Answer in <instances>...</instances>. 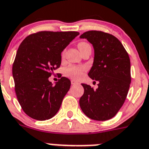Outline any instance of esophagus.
<instances>
[{
	"label": "esophagus",
	"mask_w": 149,
	"mask_h": 149,
	"mask_svg": "<svg viewBox=\"0 0 149 149\" xmlns=\"http://www.w3.org/2000/svg\"><path fill=\"white\" fill-rule=\"evenodd\" d=\"M71 83H72V85H77V84H78V82H77V81H75V80H71Z\"/></svg>",
	"instance_id": "34e87169"
}]
</instances>
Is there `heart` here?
<instances>
[{
  "label": "heart",
  "mask_w": 149,
  "mask_h": 149,
  "mask_svg": "<svg viewBox=\"0 0 149 149\" xmlns=\"http://www.w3.org/2000/svg\"><path fill=\"white\" fill-rule=\"evenodd\" d=\"M86 45H88V44L86 43V42H80L78 45L79 49L81 50L82 47H84ZM84 70L85 69L83 67L72 66V67H67L65 70V72L68 77H70L73 79H79L82 76V72H83Z\"/></svg>",
  "instance_id": "1"
}]
</instances>
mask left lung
Here are the masks:
<instances>
[{
    "label": "left lung",
    "mask_w": 149,
    "mask_h": 149,
    "mask_svg": "<svg viewBox=\"0 0 149 149\" xmlns=\"http://www.w3.org/2000/svg\"><path fill=\"white\" fill-rule=\"evenodd\" d=\"M94 48V61L88 77L98 81V88L82 84L84 94L79 99L82 112L95 120H107L123 106L131 82L130 60L116 37L101 31H88L79 37Z\"/></svg>",
    "instance_id": "8db88e82"
}]
</instances>
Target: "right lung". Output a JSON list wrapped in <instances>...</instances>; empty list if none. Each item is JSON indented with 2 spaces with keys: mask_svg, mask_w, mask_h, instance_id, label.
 <instances>
[{
  "mask_svg": "<svg viewBox=\"0 0 149 149\" xmlns=\"http://www.w3.org/2000/svg\"><path fill=\"white\" fill-rule=\"evenodd\" d=\"M79 35L44 31L27 36L20 44L13 77L18 102L29 117L45 120L59 111L70 80L63 77L54 86L48 78L61 66V52Z\"/></svg>",
  "mask_w": 149,
  "mask_h": 149,
  "instance_id": "1",
  "label": "right lung"
}]
</instances>
